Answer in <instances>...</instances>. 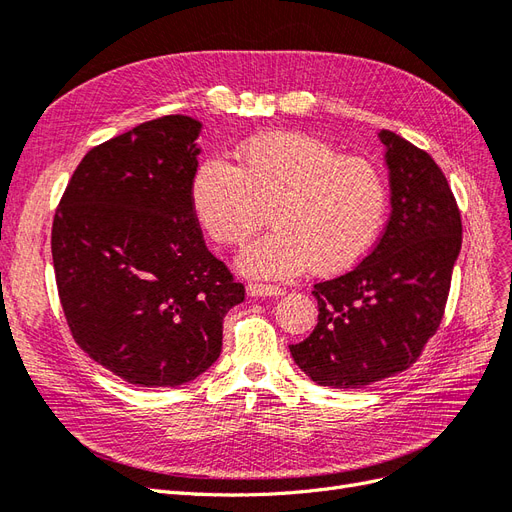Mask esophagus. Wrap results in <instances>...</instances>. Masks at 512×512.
Here are the masks:
<instances>
[{"mask_svg": "<svg viewBox=\"0 0 512 512\" xmlns=\"http://www.w3.org/2000/svg\"><path fill=\"white\" fill-rule=\"evenodd\" d=\"M246 294L251 298H274V296H283L285 289L276 287V285H266V283H251L246 287Z\"/></svg>", "mask_w": 512, "mask_h": 512, "instance_id": "obj_1", "label": "esophagus"}]
</instances>
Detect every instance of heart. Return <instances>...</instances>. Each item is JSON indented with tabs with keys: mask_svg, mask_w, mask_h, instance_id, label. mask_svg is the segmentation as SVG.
<instances>
[{
	"mask_svg": "<svg viewBox=\"0 0 512 512\" xmlns=\"http://www.w3.org/2000/svg\"><path fill=\"white\" fill-rule=\"evenodd\" d=\"M191 195L201 227L227 246L251 240L270 212L274 229L240 257V270L261 279L354 266L377 240L388 206L386 180L371 160L298 133L246 141L238 167L206 158Z\"/></svg>",
	"mask_w": 512,
	"mask_h": 512,
	"instance_id": "obj_1",
	"label": "heart"
}]
</instances>
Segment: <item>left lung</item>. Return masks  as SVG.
Segmentation results:
<instances>
[{
  "instance_id": "obj_1",
  "label": "left lung",
  "mask_w": 512,
  "mask_h": 512,
  "mask_svg": "<svg viewBox=\"0 0 512 512\" xmlns=\"http://www.w3.org/2000/svg\"><path fill=\"white\" fill-rule=\"evenodd\" d=\"M390 169L388 225L373 251L315 283L319 315L291 358L319 386L360 388L410 369L442 324L461 251V212L435 160L382 130Z\"/></svg>"
}]
</instances>
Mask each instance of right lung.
<instances>
[{"label": "right lung", "instance_id": "right-lung-1", "mask_svg": "<svg viewBox=\"0 0 512 512\" xmlns=\"http://www.w3.org/2000/svg\"><path fill=\"white\" fill-rule=\"evenodd\" d=\"M201 124L165 115L96 145L55 210L51 253L72 339L128 384L182 386L223 347L244 285L193 208Z\"/></svg>", "mask_w": 512, "mask_h": 512}]
</instances>
